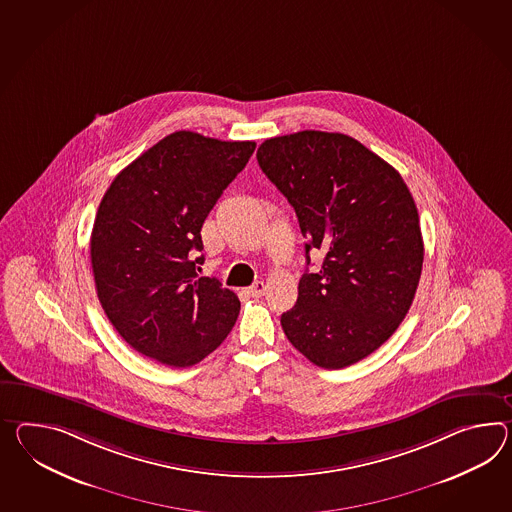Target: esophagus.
Here are the masks:
<instances>
[{
  "label": "esophagus",
  "mask_w": 512,
  "mask_h": 512,
  "mask_svg": "<svg viewBox=\"0 0 512 512\" xmlns=\"http://www.w3.org/2000/svg\"><path fill=\"white\" fill-rule=\"evenodd\" d=\"M264 290H266V285H264V281H257V283H253L246 292L250 294L251 298H261L262 294H264Z\"/></svg>",
  "instance_id": "34e87169"
}]
</instances>
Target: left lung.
Returning a JSON list of instances; mask_svg holds the SVG:
<instances>
[{
	"instance_id": "obj_1",
	"label": "left lung",
	"mask_w": 512,
	"mask_h": 512,
	"mask_svg": "<svg viewBox=\"0 0 512 512\" xmlns=\"http://www.w3.org/2000/svg\"><path fill=\"white\" fill-rule=\"evenodd\" d=\"M257 161L294 207L309 251L298 301L283 312L290 344L340 370L385 344L411 309L424 262L416 203L396 168L342 133L300 131L264 140Z\"/></svg>"
}]
</instances>
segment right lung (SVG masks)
<instances>
[{
    "instance_id": "add662e5",
    "label": "right lung",
    "mask_w": 512,
    "mask_h": 512,
    "mask_svg": "<svg viewBox=\"0 0 512 512\" xmlns=\"http://www.w3.org/2000/svg\"><path fill=\"white\" fill-rule=\"evenodd\" d=\"M255 142L175 131L125 166L100 203L90 237L101 307L138 353L172 368L198 364L237 322V294L198 277L201 227Z\"/></svg>"
}]
</instances>
